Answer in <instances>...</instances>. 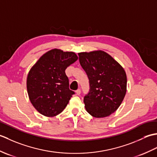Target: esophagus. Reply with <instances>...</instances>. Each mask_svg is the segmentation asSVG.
I'll list each match as a JSON object with an SVG mask.
<instances>
[{"label":"esophagus","mask_w":157,"mask_h":157,"mask_svg":"<svg viewBox=\"0 0 157 157\" xmlns=\"http://www.w3.org/2000/svg\"><path fill=\"white\" fill-rule=\"evenodd\" d=\"M75 92H76V94H78V95H79V94H81V90H80V89L77 90Z\"/></svg>","instance_id":"34e87169"}]
</instances>
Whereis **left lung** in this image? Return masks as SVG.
<instances>
[{"mask_svg": "<svg viewBox=\"0 0 157 157\" xmlns=\"http://www.w3.org/2000/svg\"><path fill=\"white\" fill-rule=\"evenodd\" d=\"M78 55L90 86L84 100L86 111L96 118L108 117L117 111L125 96V70L111 55L101 50Z\"/></svg>", "mask_w": 157, "mask_h": 157, "instance_id": "left-lung-1", "label": "left lung"}]
</instances>
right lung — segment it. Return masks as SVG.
Masks as SVG:
<instances>
[{"label": "right lung", "mask_w": 157, "mask_h": 157, "mask_svg": "<svg viewBox=\"0 0 157 157\" xmlns=\"http://www.w3.org/2000/svg\"><path fill=\"white\" fill-rule=\"evenodd\" d=\"M78 59L73 52L53 48L42 55L29 70L27 91L32 105L42 115L60 114L74 92L69 90L65 69Z\"/></svg>", "instance_id": "obj_1"}]
</instances>
